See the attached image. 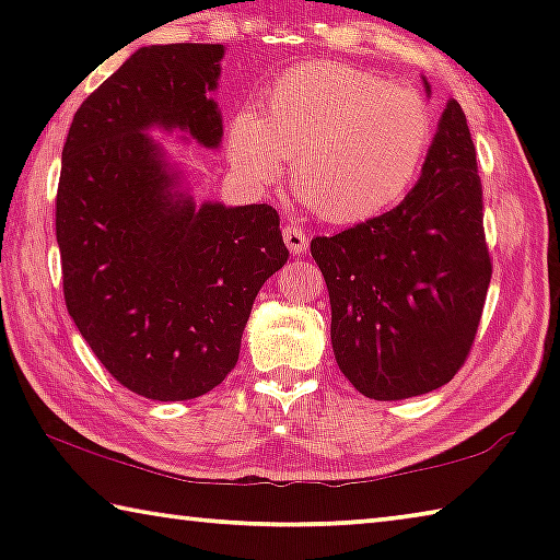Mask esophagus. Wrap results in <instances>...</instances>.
<instances>
[{
  "mask_svg": "<svg viewBox=\"0 0 560 560\" xmlns=\"http://www.w3.org/2000/svg\"><path fill=\"white\" fill-rule=\"evenodd\" d=\"M283 244L289 246L291 254H303L308 252V236L301 230L299 224H287L283 226Z\"/></svg>",
  "mask_w": 560,
  "mask_h": 560,
  "instance_id": "esophagus-1",
  "label": "esophagus"
}]
</instances>
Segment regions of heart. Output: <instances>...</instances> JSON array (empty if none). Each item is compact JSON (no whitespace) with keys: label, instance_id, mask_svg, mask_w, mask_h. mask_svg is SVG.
<instances>
[{"label":"heart","instance_id":"1","mask_svg":"<svg viewBox=\"0 0 560 560\" xmlns=\"http://www.w3.org/2000/svg\"><path fill=\"white\" fill-rule=\"evenodd\" d=\"M432 140L434 113L415 89L346 63H308L273 83L269 116L236 113L230 155L254 183H271L296 158L293 192L324 220L355 224L402 200Z\"/></svg>","mask_w":560,"mask_h":560}]
</instances>
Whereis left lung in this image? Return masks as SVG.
<instances>
[{
  "mask_svg": "<svg viewBox=\"0 0 560 560\" xmlns=\"http://www.w3.org/2000/svg\"><path fill=\"white\" fill-rule=\"evenodd\" d=\"M424 91L432 96L428 79ZM467 118L447 101L417 185L395 210L311 240L336 363L358 393L405 400L450 383L485 308L491 261Z\"/></svg>",
  "mask_w": 560,
  "mask_h": 560,
  "instance_id": "left-lung-1",
  "label": "left lung"
}]
</instances>
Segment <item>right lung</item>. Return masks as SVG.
Wrapping results in <instances>:
<instances>
[{
    "mask_svg": "<svg viewBox=\"0 0 560 560\" xmlns=\"http://www.w3.org/2000/svg\"><path fill=\"white\" fill-rule=\"evenodd\" d=\"M222 44L143 46L81 103L61 153L66 308L106 371L148 400L220 385L254 299L289 259L273 207L197 205L150 136L222 145Z\"/></svg>",
    "mask_w": 560,
    "mask_h": 560,
    "instance_id": "right-lung-1",
    "label": "right lung"
}]
</instances>
